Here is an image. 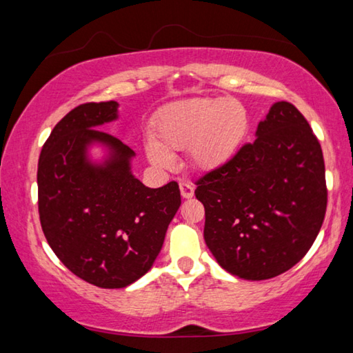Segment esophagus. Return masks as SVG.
Listing matches in <instances>:
<instances>
[{
	"label": "esophagus",
	"instance_id": "34e87169",
	"mask_svg": "<svg viewBox=\"0 0 353 353\" xmlns=\"http://www.w3.org/2000/svg\"><path fill=\"white\" fill-rule=\"evenodd\" d=\"M179 187H181V194H182L183 199L193 198V194H194V187H193V185L188 183V182H181V185H179Z\"/></svg>",
	"mask_w": 353,
	"mask_h": 353
}]
</instances>
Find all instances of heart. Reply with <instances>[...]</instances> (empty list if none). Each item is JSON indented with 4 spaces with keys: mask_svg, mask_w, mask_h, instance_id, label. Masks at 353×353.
I'll return each mask as SVG.
<instances>
[{
    "mask_svg": "<svg viewBox=\"0 0 353 353\" xmlns=\"http://www.w3.org/2000/svg\"><path fill=\"white\" fill-rule=\"evenodd\" d=\"M248 132V112L234 98H188L168 104L154 119V139L146 141L149 162L170 168V151L188 148L190 162L212 171L236 154Z\"/></svg>",
    "mask_w": 353,
    "mask_h": 353,
    "instance_id": "obj_1",
    "label": "heart"
}]
</instances>
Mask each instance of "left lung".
<instances>
[{"instance_id": "obj_1", "label": "left lung", "mask_w": 353, "mask_h": 353, "mask_svg": "<svg viewBox=\"0 0 353 353\" xmlns=\"http://www.w3.org/2000/svg\"><path fill=\"white\" fill-rule=\"evenodd\" d=\"M255 137L194 190L205 208L207 248L223 270L250 282L301 261L327 208L322 149L302 113L279 101Z\"/></svg>"}]
</instances>
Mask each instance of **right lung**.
I'll use <instances>...</instances> for the list:
<instances>
[{
    "instance_id": "obj_1",
    "label": "right lung",
    "mask_w": 353,
    "mask_h": 353,
    "mask_svg": "<svg viewBox=\"0 0 353 353\" xmlns=\"http://www.w3.org/2000/svg\"><path fill=\"white\" fill-rule=\"evenodd\" d=\"M117 101L67 113L40 152L39 214L57 259L99 288H124L151 270L181 207L177 182L149 188L132 174L135 152L99 128L118 119ZM105 155L93 161L90 149Z\"/></svg>"
}]
</instances>
